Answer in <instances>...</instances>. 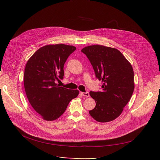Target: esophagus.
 Segmentation results:
<instances>
[{"label":"esophagus","mask_w":160,"mask_h":160,"mask_svg":"<svg viewBox=\"0 0 160 160\" xmlns=\"http://www.w3.org/2000/svg\"><path fill=\"white\" fill-rule=\"evenodd\" d=\"M80 93L82 96H84L86 97H88L89 96V92H85V93H84V92H80Z\"/></svg>","instance_id":"esophagus-1"}]
</instances>
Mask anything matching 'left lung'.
I'll use <instances>...</instances> for the list:
<instances>
[{
    "instance_id": "8db88e82",
    "label": "left lung",
    "mask_w": 160,
    "mask_h": 160,
    "mask_svg": "<svg viewBox=\"0 0 160 160\" xmlns=\"http://www.w3.org/2000/svg\"><path fill=\"white\" fill-rule=\"evenodd\" d=\"M95 71L102 82V91H90L96 102L90 115L98 122H106L117 118L128 104L134 89L133 71L130 63L115 48L94 45L83 48Z\"/></svg>"
}]
</instances>
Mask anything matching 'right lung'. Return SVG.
Segmentation results:
<instances>
[{"instance_id":"1","label":"right lung","mask_w":160,"mask_h":160,"mask_svg":"<svg viewBox=\"0 0 160 160\" xmlns=\"http://www.w3.org/2000/svg\"><path fill=\"white\" fill-rule=\"evenodd\" d=\"M76 47L64 44L47 45L39 48L28 60L24 73V86L28 101L44 120L54 121L65 111L78 90L60 87L63 66Z\"/></svg>"}]
</instances>
